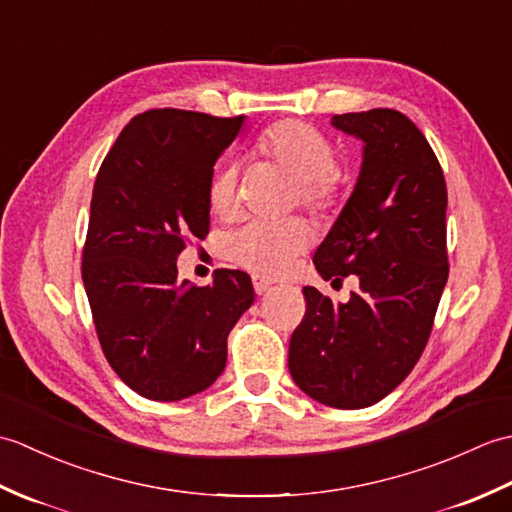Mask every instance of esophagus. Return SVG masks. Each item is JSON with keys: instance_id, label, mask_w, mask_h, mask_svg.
<instances>
[{"instance_id": "34e87169", "label": "esophagus", "mask_w": 512, "mask_h": 512, "mask_svg": "<svg viewBox=\"0 0 512 512\" xmlns=\"http://www.w3.org/2000/svg\"><path fill=\"white\" fill-rule=\"evenodd\" d=\"M253 288L257 295H266L268 290H273V281H268L264 277H253Z\"/></svg>"}]
</instances>
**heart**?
<instances>
[{
	"instance_id": "1",
	"label": "heart",
	"mask_w": 512,
	"mask_h": 512,
	"mask_svg": "<svg viewBox=\"0 0 512 512\" xmlns=\"http://www.w3.org/2000/svg\"><path fill=\"white\" fill-rule=\"evenodd\" d=\"M255 154L284 169L295 182L292 204H299L319 220L339 213L345 200L341 176L334 171L336 151L319 129L284 118L264 129L255 140ZM209 204L217 217L237 213V169L217 167L209 182ZM312 231L301 217L281 222H248L222 239V253L257 277H279L310 244Z\"/></svg>"
}]
</instances>
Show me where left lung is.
Returning <instances> with one entry per match:
<instances>
[{"label": "left lung", "mask_w": 512, "mask_h": 512, "mask_svg": "<svg viewBox=\"0 0 512 512\" xmlns=\"http://www.w3.org/2000/svg\"><path fill=\"white\" fill-rule=\"evenodd\" d=\"M332 125L365 143L352 198L314 253L325 281L358 277L347 303L303 288L288 369L301 391L336 409L383 400L409 376L431 336L449 279L447 182L427 138L387 107Z\"/></svg>", "instance_id": "left-lung-1"}]
</instances>
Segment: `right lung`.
Listing matches in <instances>:
<instances>
[{"label": "right lung", "instance_id": "obj_1", "mask_svg": "<svg viewBox=\"0 0 512 512\" xmlns=\"http://www.w3.org/2000/svg\"><path fill=\"white\" fill-rule=\"evenodd\" d=\"M244 116L149 110L132 118L96 173L81 277L101 350L127 387L182 400L215 383L226 339L255 299L242 270L211 286L178 279L176 259L209 233V182Z\"/></svg>", "mask_w": 512, "mask_h": 512}]
</instances>
